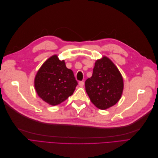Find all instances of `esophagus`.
Here are the masks:
<instances>
[{
    "label": "esophagus",
    "instance_id": "esophagus-1",
    "mask_svg": "<svg viewBox=\"0 0 158 158\" xmlns=\"http://www.w3.org/2000/svg\"><path fill=\"white\" fill-rule=\"evenodd\" d=\"M78 84L80 87H83L84 86V82H83V81H80V82H78Z\"/></svg>",
    "mask_w": 158,
    "mask_h": 158
}]
</instances>
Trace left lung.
I'll use <instances>...</instances> for the list:
<instances>
[{"label": "left lung", "mask_w": 158, "mask_h": 158, "mask_svg": "<svg viewBox=\"0 0 158 158\" xmlns=\"http://www.w3.org/2000/svg\"><path fill=\"white\" fill-rule=\"evenodd\" d=\"M123 79L113 62L106 56L97 60L92 76L85 82V91L91 102L99 109H106L121 99Z\"/></svg>", "instance_id": "8db88e82"}]
</instances>
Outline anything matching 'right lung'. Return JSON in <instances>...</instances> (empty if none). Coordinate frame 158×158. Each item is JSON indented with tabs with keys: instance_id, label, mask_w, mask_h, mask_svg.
<instances>
[{
	"instance_id": "add662e5",
	"label": "right lung",
	"mask_w": 158,
	"mask_h": 158,
	"mask_svg": "<svg viewBox=\"0 0 158 158\" xmlns=\"http://www.w3.org/2000/svg\"><path fill=\"white\" fill-rule=\"evenodd\" d=\"M78 82L73 70L66 68L64 60L51 56L41 66L35 78L37 95L51 106L63 102L73 94Z\"/></svg>"
}]
</instances>
